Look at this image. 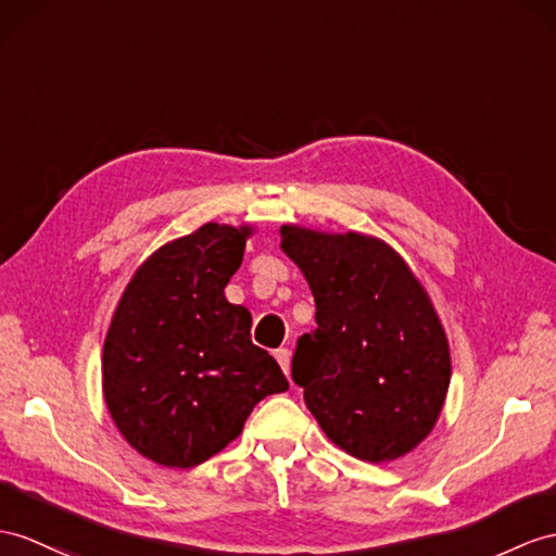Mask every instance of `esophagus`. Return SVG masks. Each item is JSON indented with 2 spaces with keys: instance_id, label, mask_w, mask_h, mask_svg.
<instances>
[{
  "instance_id": "esophagus-1",
  "label": "esophagus",
  "mask_w": 556,
  "mask_h": 556,
  "mask_svg": "<svg viewBox=\"0 0 556 556\" xmlns=\"http://www.w3.org/2000/svg\"><path fill=\"white\" fill-rule=\"evenodd\" d=\"M274 356H276V361H278V365H280V368H282V372H290V351L288 349H276L274 351Z\"/></svg>"
}]
</instances>
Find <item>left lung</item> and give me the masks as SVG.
Returning <instances> with one entry per match:
<instances>
[{"mask_svg": "<svg viewBox=\"0 0 556 556\" xmlns=\"http://www.w3.org/2000/svg\"><path fill=\"white\" fill-rule=\"evenodd\" d=\"M280 248L316 302L318 328L292 356L306 408L358 459L410 453L434 429L451 384L448 340L427 290L380 238L282 226Z\"/></svg>", "mask_w": 556, "mask_h": 556, "instance_id": "left-lung-1", "label": "left lung"}]
</instances>
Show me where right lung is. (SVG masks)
<instances>
[{"instance_id":"right-lung-1","label":"right lung","mask_w":556,"mask_h":556,"mask_svg":"<svg viewBox=\"0 0 556 556\" xmlns=\"http://www.w3.org/2000/svg\"><path fill=\"white\" fill-rule=\"evenodd\" d=\"M250 226L205 224L162 245L122 294L103 344V396L119 434L162 467L205 463L252 408L290 384L226 300Z\"/></svg>"}]
</instances>
